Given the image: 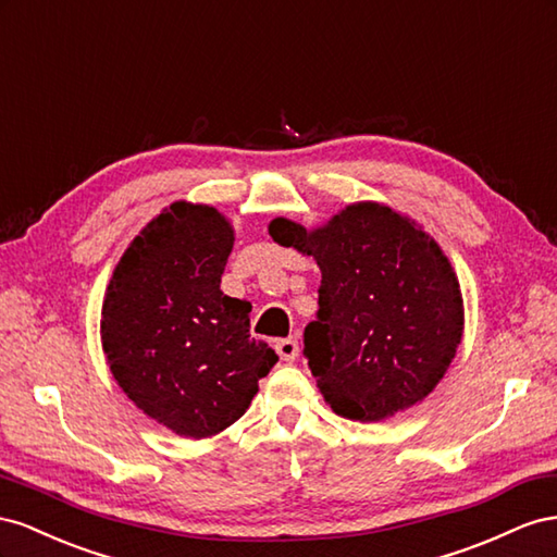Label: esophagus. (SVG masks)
<instances>
[{
	"instance_id": "1",
	"label": "esophagus",
	"mask_w": 557,
	"mask_h": 557,
	"mask_svg": "<svg viewBox=\"0 0 557 557\" xmlns=\"http://www.w3.org/2000/svg\"><path fill=\"white\" fill-rule=\"evenodd\" d=\"M275 349L282 361H294L298 357V341L296 338H282L275 343Z\"/></svg>"
}]
</instances>
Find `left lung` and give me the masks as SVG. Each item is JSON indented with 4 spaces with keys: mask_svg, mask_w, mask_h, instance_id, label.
<instances>
[{
    "mask_svg": "<svg viewBox=\"0 0 557 557\" xmlns=\"http://www.w3.org/2000/svg\"><path fill=\"white\" fill-rule=\"evenodd\" d=\"M268 233L322 270L304 352L333 412L377 422L434 392L462 343L465 300L432 235L373 200L312 231L277 216Z\"/></svg>",
    "mask_w": 557,
    "mask_h": 557,
    "instance_id": "obj_1",
    "label": "left lung"
}]
</instances>
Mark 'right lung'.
<instances>
[{
    "label": "right lung",
    "instance_id": "1",
    "mask_svg": "<svg viewBox=\"0 0 557 557\" xmlns=\"http://www.w3.org/2000/svg\"><path fill=\"white\" fill-rule=\"evenodd\" d=\"M233 243L216 208L172 202L123 251L102 300V349L119 387L184 438L240 420L277 363L249 336L251 306L221 292Z\"/></svg>",
    "mask_w": 557,
    "mask_h": 557
}]
</instances>
